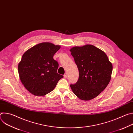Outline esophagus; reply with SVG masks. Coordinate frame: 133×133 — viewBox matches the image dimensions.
Wrapping results in <instances>:
<instances>
[{"label": "esophagus", "instance_id": "obj_1", "mask_svg": "<svg viewBox=\"0 0 133 133\" xmlns=\"http://www.w3.org/2000/svg\"><path fill=\"white\" fill-rule=\"evenodd\" d=\"M64 78H67V76H68V74H67V73L65 74L64 75Z\"/></svg>", "mask_w": 133, "mask_h": 133}]
</instances>
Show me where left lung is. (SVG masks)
<instances>
[{"mask_svg":"<svg viewBox=\"0 0 133 133\" xmlns=\"http://www.w3.org/2000/svg\"><path fill=\"white\" fill-rule=\"evenodd\" d=\"M70 51L79 71L78 81L70 84L71 90L83 101L95 98L110 81L112 64L103 51L93 45L74 47Z\"/></svg>","mask_w":133,"mask_h":133,"instance_id":"1","label":"left lung"}]
</instances>
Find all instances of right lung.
<instances>
[{
	"mask_svg": "<svg viewBox=\"0 0 133 133\" xmlns=\"http://www.w3.org/2000/svg\"><path fill=\"white\" fill-rule=\"evenodd\" d=\"M59 45L42 43L27 50L18 66L19 76L24 87L35 96H42L51 92L63 76L57 73L58 63L54 54Z\"/></svg>",
	"mask_w": 133,
	"mask_h": 133,
	"instance_id": "right-lung-1",
	"label": "right lung"
}]
</instances>
